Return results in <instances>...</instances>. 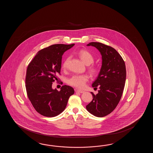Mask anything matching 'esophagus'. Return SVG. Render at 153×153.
Here are the masks:
<instances>
[{
    "label": "esophagus",
    "instance_id": "esophagus-1",
    "mask_svg": "<svg viewBox=\"0 0 153 153\" xmlns=\"http://www.w3.org/2000/svg\"><path fill=\"white\" fill-rule=\"evenodd\" d=\"M75 91H76V92L80 93V94H82V93H84L85 92L84 91H82V90H79V89H76Z\"/></svg>",
    "mask_w": 153,
    "mask_h": 153
}]
</instances>
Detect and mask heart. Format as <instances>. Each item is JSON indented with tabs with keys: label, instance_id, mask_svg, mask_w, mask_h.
Masks as SVG:
<instances>
[{
	"label": "heart",
	"instance_id": "1",
	"mask_svg": "<svg viewBox=\"0 0 153 153\" xmlns=\"http://www.w3.org/2000/svg\"><path fill=\"white\" fill-rule=\"evenodd\" d=\"M78 56L81 59V61L86 65H90L94 61V56L91 53L85 50H81L78 53ZM69 58L67 57L62 63V68L63 69L65 70L68 68ZM88 71L92 75L97 74L98 68L96 66L92 65L88 67ZM88 77L87 75H74L69 78L68 80V83L70 85L79 88H82L85 87L86 82L88 81Z\"/></svg>",
	"mask_w": 153,
	"mask_h": 153
}]
</instances>
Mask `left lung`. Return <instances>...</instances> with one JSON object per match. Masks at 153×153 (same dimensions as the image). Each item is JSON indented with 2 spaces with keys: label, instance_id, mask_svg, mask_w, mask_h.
Returning <instances> with one entry per match:
<instances>
[{
  "label": "left lung",
  "instance_id": "8db88e82",
  "mask_svg": "<svg viewBox=\"0 0 153 153\" xmlns=\"http://www.w3.org/2000/svg\"><path fill=\"white\" fill-rule=\"evenodd\" d=\"M92 46L101 52L102 64L97 79L92 87L100 90L94 95L91 92L93 100L86 105V109L97 117L110 114L117 107L124 91L126 71L124 59L113 48L101 42H91Z\"/></svg>",
  "mask_w": 153,
  "mask_h": 153
}]
</instances>
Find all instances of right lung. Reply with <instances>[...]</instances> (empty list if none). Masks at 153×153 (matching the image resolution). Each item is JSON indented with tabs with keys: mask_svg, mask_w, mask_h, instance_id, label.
Segmentation results:
<instances>
[{
	"mask_svg": "<svg viewBox=\"0 0 153 153\" xmlns=\"http://www.w3.org/2000/svg\"><path fill=\"white\" fill-rule=\"evenodd\" d=\"M74 44H54L40 50L27 67L26 91L36 111L46 117H54L65 109L69 98L74 94L73 88L63 85L58 91L52 82L60 74L62 56Z\"/></svg>",
	"mask_w": 153,
	"mask_h": 153,
	"instance_id": "add662e5",
	"label": "right lung"
}]
</instances>
